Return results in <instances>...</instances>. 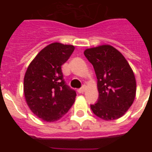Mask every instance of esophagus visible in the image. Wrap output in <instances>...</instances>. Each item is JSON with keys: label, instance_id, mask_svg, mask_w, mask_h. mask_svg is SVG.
I'll list each match as a JSON object with an SVG mask.
<instances>
[{"label": "esophagus", "instance_id": "34e87169", "mask_svg": "<svg viewBox=\"0 0 152 152\" xmlns=\"http://www.w3.org/2000/svg\"><path fill=\"white\" fill-rule=\"evenodd\" d=\"M85 90H86V86L84 85V86H82V87H81L80 89L77 90V92H78L79 94H83V93L85 91Z\"/></svg>", "mask_w": 152, "mask_h": 152}]
</instances>
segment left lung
<instances>
[{
  "instance_id": "left-lung-1",
  "label": "left lung",
  "mask_w": 152,
  "mask_h": 152,
  "mask_svg": "<svg viewBox=\"0 0 152 152\" xmlns=\"http://www.w3.org/2000/svg\"><path fill=\"white\" fill-rule=\"evenodd\" d=\"M84 54L97 78L99 97L91 105L93 113L107 121L122 117L133 103L136 92L135 75L128 61L109 45L86 49Z\"/></svg>"
}]
</instances>
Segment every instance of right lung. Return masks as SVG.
<instances>
[{
	"label": "right lung",
	"mask_w": 152,
	"mask_h": 152,
	"mask_svg": "<svg viewBox=\"0 0 152 152\" xmlns=\"http://www.w3.org/2000/svg\"><path fill=\"white\" fill-rule=\"evenodd\" d=\"M74 50V45L50 44L39 52L26 70V101L31 111L44 121L58 120L75 103L76 92L67 85L61 71Z\"/></svg>",
	"instance_id": "add662e5"
}]
</instances>
